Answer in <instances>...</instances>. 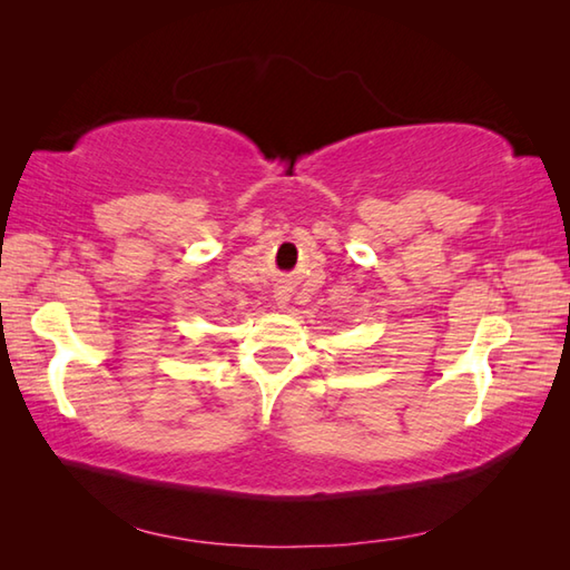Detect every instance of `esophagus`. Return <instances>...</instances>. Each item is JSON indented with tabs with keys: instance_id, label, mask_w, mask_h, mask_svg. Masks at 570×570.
I'll use <instances>...</instances> for the list:
<instances>
[{
	"instance_id": "1",
	"label": "esophagus",
	"mask_w": 570,
	"mask_h": 570,
	"mask_svg": "<svg viewBox=\"0 0 570 570\" xmlns=\"http://www.w3.org/2000/svg\"><path fill=\"white\" fill-rule=\"evenodd\" d=\"M288 298H292V288H288L286 284H282L274 292V301H276V306L278 308H286V304H288Z\"/></svg>"
}]
</instances>
